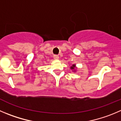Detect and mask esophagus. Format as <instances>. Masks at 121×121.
I'll return each instance as SVG.
<instances>
[{"label": "esophagus", "instance_id": "34e87169", "mask_svg": "<svg viewBox=\"0 0 121 121\" xmlns=\"http://www.w3.org/2000/svg\"><path fill=\"white\" fill-rule=\"evenodd\" d=\"M59 58V56H57V55H54V60H58Z\"/></svg>", "mask_w": 121, "mask_h": 121}]
</instances>
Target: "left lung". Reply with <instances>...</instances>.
<instances>
[{
    "label": "left lung",
    "mask_w": 121,
    "mask_h": 121,
    "mask_svg": "<svg viewBox=\"0 0 121 121\" xmlns=\"http://www.w3.org/2000/svg\"><path fill=\"white\" fill-rule=\"evenodd\" d=\"M75 66H76V65H75V64H73L72 66L70 67V69H71V70H74Z\"/></svg>",
    "instance_id": "left-lung-1"
}]
</instances>
